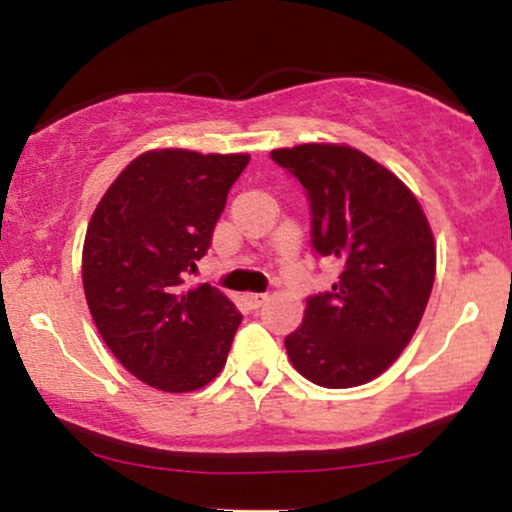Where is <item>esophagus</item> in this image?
Returning a JSON list of instances; mask_svg holds the SVG:
<instances>
[{
  "label": "esophagus",
  "instance_id": "esophagus-1",
  "mask_svg": "<svg viewBox=\"0 0 512 512\" xmlns=\"http://www.w3.org/2000/svg\"><path fill=\"white\" fill-rule=\"evenodd\" d=\"M264 301H267V293H245V303H248L252 310L260 308Z\"/></svg>",
  "mask_w": 512,
  "mask_h": 512
}]
</instances>
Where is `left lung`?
Instances as JSON below:
<instances>
[{"label": "left lung", "mask_w": 512, "mask_h": 512, "mask_svg": "<svg viewBox=\"0 0 512 512\" xmlns=\"http://www.w3.org/2000/svg\"><path fill=\"white\" fill-rule=\"evenodd\" d=\"M272 161L305 187L313 250L342 267L332 291L308 298L286 354L315 385L368 383L397 361L431 296L436 243L424 209L351 146L301 144L272 151Z\"/></svg>", "instance_id": "1"}]
</instances>
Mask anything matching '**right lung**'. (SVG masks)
<instances>
[{
  "label": "right lung",
  "instance_id": "1",
  "mask_svg": "<svg viewBox=\"0 0 512 512\" xmlns=\"http://www.w3.org/2000/svg\"><path fill=\"white\" fill-rule=\"evenodd\" d=\"M248 161V154L146 151L117 175L88 223L81 257L88 310L117 361L156 390H199L226 366L243 315L214 286L182 284L207 255Z\"/></svg>",
  "mask_w": 512,
  "mask_h": 512
}]
</instances>
